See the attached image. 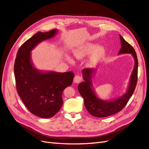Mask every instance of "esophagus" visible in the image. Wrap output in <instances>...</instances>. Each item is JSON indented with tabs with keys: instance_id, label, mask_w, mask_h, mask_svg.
<instances>
[{
	"instance_id": "esophagus-1",
	"label": "esophagus",
	"mask_w": 149,
	"mask_h": 149,
	"mask_svg": "<svg viewBox=\"0 0 149 149\" xmlns=\"http://www.w3.org/2000/svg\"><path fill=\"white\" fill-rule=\"evenodd\" d=\"M82 80V77L79 75H75L74 79V82L75 84H79Z\"/></svg>"
}]
</instances>
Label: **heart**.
<instances>
[{
	"label": "heart",
	"mask_w": 149,
	"mask_h": 149,
	"mask_svg": "<svg viewBox=\"0 0 149 149\" xmlns=\"http://www.w3.org/2000/svg\"><path fill=\"white\" fill-rule=\"evenodd\" d=\"M95 47V45L91 43H87L80 47L79 48L76 49L74 50V55L76 58L82 59L88 56L92 52L93 50ZM105 52V49L102 46H98L92 52L91 57L88 60V64L90 66H92L98 61L99 59L103 56ZM67 59L70 63H73L72 59L67 57Z\"/></svg>",
	"instance_id": "b5f03b06"
}]
</instances>
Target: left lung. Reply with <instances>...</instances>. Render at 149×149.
Returning a JSON list of instances; mask_svg holds the SVG:
<instances>
[{
    "label": "left lung",
    "mask_w": 149,
    "mask_h": 149,
    "mask_svg": "<svg viewBox=\"0 0 149 149\" xmlns=\"http://www.w3.org/2000/svg\"><path fill=\"white\" fill-rule=\"evenodd\" d=\"M121 49L118 54H130L134 58V67L130 76L128 88L124 95L111 100H104L99 98L92 85V77L95 69H84L82 70L84 81L79 84L78 90L84 100V105L87 111L92 116L97 117H105L116 113L124 109L132 95L137 82L138 60L137 54L133 47L126 42L120 35Z\"/></svg>",
    "instance_id": "obj_1"
}]
</instances>
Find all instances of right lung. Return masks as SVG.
Returning a JSON list of instances; mask_svg holds the SVG:
<instances>
[{"label": "right lung", "instance_id": "right-lung-1", "mask_svg": "<svg viewBox=\"0 0 149 149\" xmlns=\"http://www.w3.org/2000/svg\"><path fill=\"white\" fill-rule=\"evenodd\" d=\"M57 32V29H53L36 33L20 46L14 63L18 94L29 111L40 118H50L59 111L63 104L62 92L74 79L73 72L42 71L32 62L31 51Z\"/></svg>", "mask_w": 149, "mask_h": 149}]
</instances>
